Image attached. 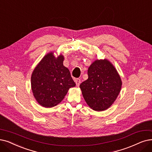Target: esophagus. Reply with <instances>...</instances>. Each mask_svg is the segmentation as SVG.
<instances>
[{"label": "esophagus", "mask_w": 152, "mask_h": 152, "mask_svg": "<svg viewBox=\"0 0 152 152\" xmlns=\"http://www.w3.org/2000/svg\"><path fill=\"white\" fill-rule=\"evenodd\" d=\"M75 83H76V86H77V87H78V86H80V82H81L80 79H79V78H75Z\"/></svg>", "instance_id": "obj_1"}]
</instances>
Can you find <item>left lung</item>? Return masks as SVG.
Returning <instances> with one entry per match:
<instances>
[{
  "label": "left lung",
  "instance_id": "left-lung-1",
  "mask_svg": "<svg viewBox=\"0 0 152 152\" xmlns=\"http://www.w3.org/2000/svg\"><path fill=\"white\" fill-rule=\"evenodd\" d=\"M88 76L80 85L85 101L95 111L107 110L122 88V82L117 69L107 58L97 59L88 67Z\"/></svg>",
  "mask_w": 152,
  "mask_h": 152
}]
</instances>
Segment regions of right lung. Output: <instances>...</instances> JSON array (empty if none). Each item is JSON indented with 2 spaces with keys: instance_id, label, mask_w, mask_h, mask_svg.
<instances>
[{
  "instance_id": "right-lung-1",
  "label": "right lung",
  "mask_w": 152,
  "mask_h": 152,
  "mask_svg": "<svg viewBox=\"0 0 152 152\" xmlns=\"http://www.w3.org/2000/svg\"><path fill=\"white\" fill-rule=\"evenodd\" d=\"M64 57L50 52L42 58L31 75V88L38 104L45 108L57 105L70 88L75 87L69 70L64 65Z\"/></svg>"
}]
</instances>
